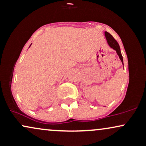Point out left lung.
<instances>
[{
    "instance_id": "left-lung-1",
    "label": "left lung",
    "mask_w": 146,
    "mask_h": 146,
    "mask_svg": "<svg viewBox=\"0 0 146 146\" xmlns=\"http://www.w3.org/2000/svg\"><path fill=\"white\" fill-rule=\"evenodd\" d=\"M105 36L106 38L107 42H108V44L111 48H113V49H115L116 51L117 55H118L119 57L120 60L123 63V57H122L121 51H120V47H119V45L118 42L116 41V40L113 38V36H112L110 33H109L107 31H105Z\"/></svg>"
}]
</instances>
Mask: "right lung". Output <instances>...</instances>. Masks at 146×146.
<instances>
[{
  "label": "right lung",
  "instance_id": "right-lung-1",
  "mask_svg": "<svg viewBox=\"0 0 146 146\" xmlns=\"http://www.w3.org/2000/svg\"><path fill=\"white\" fill-rule=\"evenodd\" d=\"M30 46H31V45H30Z\"/></svg>",
  "mask_w": 146,
  "mask_h": 146
}]
</instances>
